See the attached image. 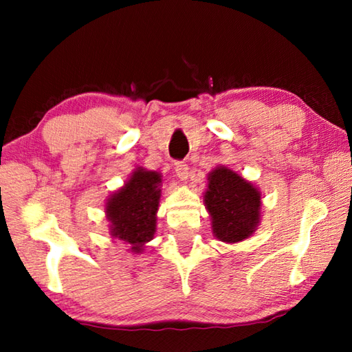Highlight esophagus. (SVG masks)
I'll return each mask as SVG.
<instances>
[{
  "mask_svg": "<svg viewBox=\"0 0 352 352\" xmlns=\"http://www.w3.org/2000/svg\"><path fill=\"white\" fill-rule=\"evenodd\" d=\"M175 174H177L178 178H180V180H186L188 175H189L188 166L184 163H177L175 164Z\"/></svg>",
  "mask_w": 352,
  "mask_h": 352,
  "instance_id": "obj_1",
  "label": "esophagus"
}]
</instances>
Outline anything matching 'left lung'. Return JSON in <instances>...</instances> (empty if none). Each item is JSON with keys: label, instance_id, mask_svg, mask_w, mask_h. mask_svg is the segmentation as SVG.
Wrapping results in <instances>:
<instances>
[{"label": "left lung", "instance_id": "left-lung-1", "mask_svg": "<svg viewBox=\"0 0 352 352\" xmlns=\"http://www.w3.org/2000/svg\"><path fill=\"white\" fill-rule=\"evenodd\" d=\"M204 201L216 239L237 243L248 239L261 222L262 194L252 182L226 166L208 174Z\"/></svg>", "mask_w": 352, "mask_h": 352}]
</instances>
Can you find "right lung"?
<instances>
[{
  "label": "right lung",
  "mask_w": 352,
  "mask_h": 352,
  "mask_svg": "<svg viewBox=\"0 0 352 352\" xmlns=\"http://www.w3.org/2000/svg\"><path fill=\"white\" fill-rule=\"evenodd\" d=\"M162 174L136 168L122 188L105 201V217L111 237L129 243V252L140 254L157 231L162 197Z\"/></svg>",
  "instance_id": "1"
}]
</instances>
